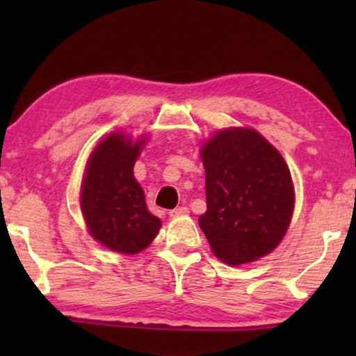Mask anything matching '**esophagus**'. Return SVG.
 Segmentation results:
<instances>
[{
  "label": "esophagus",
  "mask_w": 356,
  "mask_h": 356,
  "mask_svg": "<svg viewBox=\"0 0 356 356\" xmlns=\"http://www.w3.org/2000/svg\"><path fill=\"white\" fill-rule=\"evenodd\" d=\"M184 215H188V209L186 207H177L174 210H170L171 218H177V216H184Z\"/></svg>",
  "instance_id": "1"
}]
</instances>
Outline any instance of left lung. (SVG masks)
Returning a JSON list of instances; mask_svg holds the SVG:
<instances>
[{
	"label": "left lung",
	"instance_id": "1",
	"mask_svg": "<svg viewBox=\"0 0 356 356\" xmlns=\"http://www.w3.org/2000/svg\"><path fill=\"white\" fill-rule=\"evenodd\" d=\"M207 210L200 226L220 261L240 265L272 252L293 212V184L282 155L259 131L220 130L204 144Z\"/></svg>",
	"mask_w": 356,
	"mask_h": 356
}]
</instances>
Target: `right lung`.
<instances>
[{
	"instance_id": "obj_1",
	"label": "right lung",
	"mask_w": 356,
	"mask_h": 356,
	"mask_svg": "<svg viewBox=\"0 0 356 356\" xmlns=\"http://www.w3.org/2000/svg\"><path fill=\"white\" fill-rule=\"evenodd\" d=\"M146 138L134 143L114 131L92 150L80 191L89 234L108 250L136 254L152 243L161 221L147 210L134 166Z\"/></svg>"
}]
</instances>
